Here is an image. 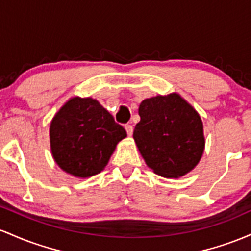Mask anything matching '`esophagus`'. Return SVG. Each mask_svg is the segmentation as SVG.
Listing matches in <instances>:
<instances>
[{
    "label": "esophagus",
    "mask_w": 251,
    "mask_h": 251,
    "mask_svg": "<svg viewBox=\"0 0 251 251\" xmlns=\"http://www.w3.org/2000/svg\"><path fill=\"white\" fill-rule=\"evenodd\" d=\"M125 128H126V134L129 135V136H131V134H133V126L131 125H126L125 126Z\"/></svg>",
    "instance_id": "1"
}]
</instances>
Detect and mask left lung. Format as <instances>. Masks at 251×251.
<instances>
[{"instance_id":"left-lung-1","label":"left lung","mask_w":251,"mask_h":251,"mask_svg":"<svg viewBox=\"0 0 251 251\" xmlns=\"http://www.w3.org/2000/svg\"><path fill=\"white\" fill-rule=\"evenodd\" d=\"M134 140L148 167L166 178H179L196 167L204 151L202 122L178 94L147 98Z\"/></svg>"}]
</instances>
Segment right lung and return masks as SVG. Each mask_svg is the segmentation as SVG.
Here are the masks:
<instances>
[{"label": "right lung", "instance_id": "right-lung-1", "mask_svg": "<svg viewBox=\"0 0 251 251\" xmlns=\"http://www.w3.org/2000/svg\"><path fill=\"white\" fill-rule=\"evenodd\" d=\"M126 136V129L92 98L70 100L57 112L50 128L55 162L78 178L103 171L116 145Z\"/></svg>", "mask_w": 251, "mask_h": 251}]
</instances>
